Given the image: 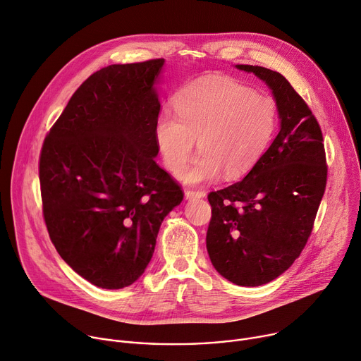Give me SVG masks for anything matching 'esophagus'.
Here are the masks:
<instances>
[{
	"instance_id": "34e87169",
	"label": "esophagus",
	"mask_w": 361,
	"mask_h": 361,
	"mask_svg": "<svg viewBox=\"0 0 361 361\" xmlns=\"http://www.w3.org/2000/svg\"><path fill=\"white\" fill-rule=\"evenodd\" d=\"M184 197H185V200L203 199V197H206V192H204V191H192V190H187V191L184 192Z\"/></svg>"
}]
</instances>
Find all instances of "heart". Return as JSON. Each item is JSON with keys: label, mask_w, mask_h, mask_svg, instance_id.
Instances as JSON below:
<instances>
[{"label": "heart", "mask_w": 361, "mask_h": 361, "mask_svg": "<svg viewBox=\"0 0 361 361\" xmlns=\"http://www.w3.org/2000/svg\"><path fill=\"white\" fill-rule=\"evenodd\" d=\"M177 115L166 111L154 123V141L164 166L177 174L190 159L195 140L200 155L180 174L190 185L216 181L223 173H249L269 147L278 122L269 96L228 78H202L176 96Z\"/></svg>", "instance_id": "b5f03b06"}]
</instances>
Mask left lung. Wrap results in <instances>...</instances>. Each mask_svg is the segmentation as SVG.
I'll return each instance as SVG.
<instances>
[{
  "label": "left lung",
  "instance_id": "8db88e82",
  "mask_svg": "<svg viewBox=\"0 0 361 361\" xmlns=\"http://www.w3.org/2000/svg\"><path fill=\"white\" fill-rule=\"evenodd\" d=\"M235 68L268 85L279 133L243 180L209 194L206 246L223 278L259 286L282 275L311 235L326 183L325 152L315 116L281 73Z\"/></svg>",
  "mask_w": 361,
  "mask_h": 361
}]
</instances>
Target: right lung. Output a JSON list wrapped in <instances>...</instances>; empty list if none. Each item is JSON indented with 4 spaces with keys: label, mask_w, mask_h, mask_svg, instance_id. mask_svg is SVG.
<instances>
[{
    "label": "right lung",
    "mask_w": 361,
    "mask_h": 361,
    "mask_svg": "<svg viewBox=\"0 0 361 361\" xmlns=\"http://www.w3.org/2000/svg\"><path fill=\"white\" fill-rule=\"evenodd\" d=\"M164 59L111 64L73 93L40 155L43 214L61 259L105 289L133 285L183 202L158 167L154 123Z\"/></svg>",
    "instance_id": "add662e5"
}]
</instances>
